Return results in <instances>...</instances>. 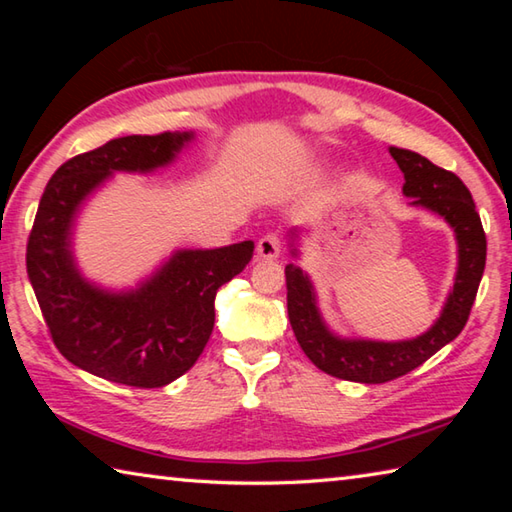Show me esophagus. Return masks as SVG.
Returning <instances> with one entry per match:
<instances>
[{
  "label": "esophagus",
  "mask_w": 512,
  "mask_h": 512,
  "mask_svg": "<svg viewBox=\"0 0 512 512\" xmlns=\"http://www.w3.org/2000/svg\"><path fill=\"white\" fill-rule=\"evenodd\" d=\"M282 253V239L275 235V232H268L262 239L257 241V257L262 259H275Z\"/></svg>",
  "instance_id": "obj_1"
}]
</instances>
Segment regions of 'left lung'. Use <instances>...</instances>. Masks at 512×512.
<instances>
[{"label": "left lung", "instance_id": "obj_1", "mask_svg": "<svg viewBox=\"0 0 512 512\" xmlns=\"http://www.w3.org/2000/svg\"><path fill=\"white\" fill-rule=\"evenodd\" d=\"M391 155L404 173L402 192L413 198V205L443 216L456 232L458 273L436 325L413 341H343L329 332L320 318L309 277L293 264L284 268L289 320L302 352L327 375L361 384H384L406 375L463 332L479 291L488 248L470 189L456 173L406 149L391 146Z\"/></svg>", "mask_w": 512, "mask_h": 512}]
</instances>
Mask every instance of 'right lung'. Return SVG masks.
I'll return each mask as SVG.
<instances>
[{
	"label": "right lung",
	"instance_id": "right-lung-1",
	"mask_svg": "<svg viewBox=\"0 0 512 512\" xmlns=\"http://www.w3.org/2000/svg\"><path fill=\"white\" fill-rule=\"evenodd\" d=\"M192 133L128 135L60 164L40 198L27 244V273L51 341L92 375L160 388L194 366L214 329V298L253 259V241L180 250L137 291L108 293L76 271L69 228L85 196L112 171L169 164Z\"/></svg>",
	"mask_w": 512,
	"mask_h": 512
}]
</instances>
